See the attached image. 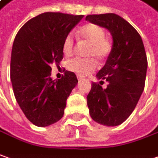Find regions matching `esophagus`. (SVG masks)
<instances>
[{
	"instance_id": "esophagus-1",
	"label": "esophagus",
	"mask_w": 158,
	"mask_h": 158,
	"mask_svg": "<svg viewBox=\"0 0 158 158\" xmlns=\"http://www.w3.org/2000/svg\"><path fill=\"white\" fill-rule=\"evenodd\" d=\"M77 78H78V79H79V80H80V79H83L84 76H82V75H77Z\"/></svg>"
}]
</instances>
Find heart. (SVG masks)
I'll return each mask as SVG.
<instances>
[{"label": "heart", "mask_w": 158, "mask_h": 158, "mask_svg": "<svg viewBox=\"0 0 158 158\" xmlns=\"http://www.w3.org/2000/svg\"><path fill=\"white\" fill-rule=\"evenodd\" d=\"M78 37L88 44L85 55L89 58H74L66 63L67 68L80 75H87L97 68L98 60L106 61L112 51V42L110 39L106 37V32L100 26L94 23H86L81 27ZM76 49L74 34L70 32L65 36L63 43V52L65 56L73 55Z\"/></svg>", "instance_id": "1"}]
</instances>
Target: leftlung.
Segmentation results:
<instances>
[{"instance_id": "1", "label": "left lung", "mask_w": 158, "mask_h": 158, "mask_svg": "<svg viewBox=\"0 0 158 158\" xmlns=\"http://www.w3.org/2000/svg\"><path fill=\"white\" fill-rule=\"evenodd\" d=\"M85 20L106 27L113 40L111 53L92 83L87 106L94 121L108 126L122 124L131 114L144 89L147 57L138 31L115 14L89 15ZM108 81L106 89L100 84Z\"/></svg>"}]
</instances>
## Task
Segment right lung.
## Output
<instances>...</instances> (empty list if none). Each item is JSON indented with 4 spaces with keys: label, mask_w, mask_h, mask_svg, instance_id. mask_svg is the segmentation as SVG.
Wrapping results in <instances>:
<instances>
[{
    "label": "right lung",
    "mask_w": 158,
    "mask_h": 158,
    "mask_svg": "<svg viewBox=\"0 0 158 158\" xmlns=\"http://www.w3.org/2000/svg\"><path fill=\"white\" fill-rule=\"evenodd\" d=\"M83 16L43 13L27 21L16 34L10 63L13 90L27 118L39 127L60 119L66 99L78 84L75 73L69 71L52 80L51 65L62 60L65 36Z\"/></svg>",
    "instance_id": "obj_1"
}]
</instances>
